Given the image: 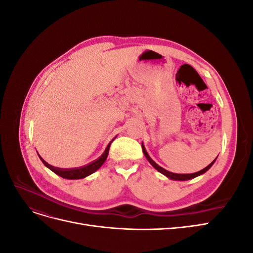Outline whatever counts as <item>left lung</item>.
Segmentation results:
<instances>
[{
	"mask_svg": "<svg viewBox=\"0 0 253 253\" xmlns=\"http://www.w3.org/2000/svg\"><path fill=\"white\" fill-rule=\"evenodd\" d=\"M141 147H142V151H143V154H144V156H145V158L148 159V162L155 168V169L158 171V172H160L162 174H164L165 176H167L168 178H170V179H172V180H180V181H183V180H189V179H192V178H195V177H197V176H200V175H203L204 173H206L207 171H208L210 168L213 166V164L215 163V160H216V158L213 160V162L209 165V166H207L206 168H204L203 170H201V171H198V172H196V173H192V174H177V173H172V172H169V171H167L166 169H164V168H162L160 166H158L154 160H153L151 157H150V155L148 154V152H147V150H145V148H144V145H143V143H141Z\"/></svg>",
	"mask_w": 253,
	"mask_h": 253,
	"instance_id": "obj_1",
	"label": "left lung"
}]
</instances>
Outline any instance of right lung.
I'll use <instances>...</instances> for the list:
<instances>
[{
	"label": "right lung",
	"instance_id": "obj_1",
	"mask_svg": "<svg viewBox=\"0 0 253 253\" xmlns=\"http://www.w3.org/2000/svg\"><path fill=\"white\" fill-rule=\"evenodd\" d=\"M113 140L108 144V147H106L105 151L103 152V154L98 159H96L95 162L90 163V164L84 166V167H81V168H75V169H67V170L60 169V168H56V167H53V166L47 164L39 154H38V155H39L41 162L44 164L45 167L48 168V169L51 170L53 173H56L57 175L61 176V177H63L65 179H81V178L86 177V176L96 172L99 169V168H100L104 164L106 158H108L109 151H110V145L113 142Z\"/></svg>",
	"mask_w": 253,
	"mask_h": 253
}]
</instances>
